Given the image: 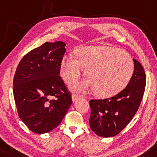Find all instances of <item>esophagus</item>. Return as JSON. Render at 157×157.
Returning a JSON list of instances; mask_svg holds the SVG:
<instances>
[{
	"instance_id": "obj_1",
	"label": "esophagus",
	"mask_w": 157,
	"mask_h": 157,
	"mask_svg": "<svg viewBox=\"0 0 157 157\" xmlns=\"http://www.w3.org/2000/svg\"><path fill=\"white\" fill-rule=\"evenodd\" d=\"M80 97V95H77V94H75V93L72 94V101L73 102H75Z\"/></svg>"
}]
</instances>
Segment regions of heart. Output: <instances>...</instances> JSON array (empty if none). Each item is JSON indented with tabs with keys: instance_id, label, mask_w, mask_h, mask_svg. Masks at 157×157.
I'll list each match as a JSON object with an SVG mask.
<instances>
[{
	"instance_id": "heart-1",
	"label": "heart",
	"mask_w": 157,
	"mask_h": 157,
	"mask_svg": "<svg viewBox=\"0 0 157 157\" xmlns=\"http://www.w3.org/2000/svg\"><path fill=\"white\" fill-rule=\"evenodd\" d=\"M86 67L87 77L73 81L70 87L74 91L95 90L98 95H116L130 82L134 72L132 58L126 52L110 46L82 47L77 56L67 54L60 63V75L66 82L75 80Z\"/></svg>"
}]
</instances>
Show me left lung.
<instances>
[{
  "instance_id": "8db88e82",
  "label": "left lung",
  "mask_w": 157,
  "mask_h": 157,
  "mask_svg": "<svg viewBox=\"0 0 157 157\" xmlns=\"http://www.w3.org/2000/svg\"><path fill=\"white\" fill-rule=\"evenodd\" d=\"M134 72L127 86L117 95L103 100H91L90 126L101 137H113L128 125L139 109L146 85V75L133 59Z\"/></svg>"
}]
</instances>
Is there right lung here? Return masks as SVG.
Wrapping results in <instances>:
<instances>
[{
	"label": "right lung",
	"instance_id": "add662e5",
	"mask_svg": "<svg viewBox=\"0 0 157 157\" xmlns=\"http://www.w3.org/2000/svg\"><path fill=\"white\" fill-rule=\"evenodd\" d=\"M65 46L62 41L46 42L27 53L16 69L13 96L18 114L33 133L53 130L72 103L59 76Z\"/></svg>",
	"mask_w": 157,
	"mask_h": 157
}]
</instances>
